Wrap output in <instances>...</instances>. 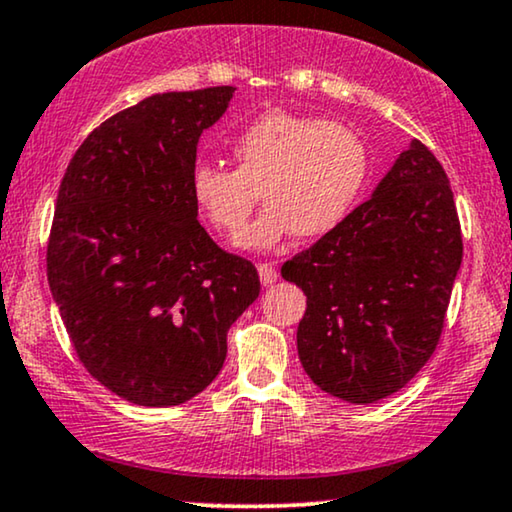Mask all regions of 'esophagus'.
<instances>
[{
    "mask_svg": "<svg viewBox=\"0 0 512 512\" xmlns=\"http://www.w3.org/2000/svg\"><path fill=\"white\" fill-rule=\"evenodd\" d=\"M257 271H260V281L264 285H271V283L278 281V269L274 267V264L260 262V264H257Z\"/></svg>",
    "mask_w": 512,
    "mask_h": 512,
    "instance_id": "obj_1",
    "label": "esophagus"
}]
</instances>
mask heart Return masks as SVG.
<instances>
[{
  "instance_id": "obj_1",
  "label": "heart",
  "mask_w": 512,
  "mask_h": 512,
  "mask_svg": "<svg viewBox=\"0 0 512 512\" xmlns=\"http://www.w3.org/2000/svg\"><path fill=\"white\" fill-rule=\"evenodd\" d=\"M231 152L236 168L199 163L189 189L210 227L231 241L243 236L262 192L269 206L243 238L252 248H274L290 234H332L370 185V147L339 121L271 109L243 128Z\"/></svg>"
}]
</instances>
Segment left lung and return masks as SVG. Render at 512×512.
Here are the masks:
<instances>
[{
    "label": "left lung",
    "mask_w": 512,
    "mask_h": 512,
    "mask_svg": "<svg viewBox=\"0 0 512 512\" xmlns=\"http://www.w3.org/2000/svg\"><path fill=\"white\" fill-rule=\"evenodd\" d=\"M461 257L445 168L414 140L372 199L283 264L306 295L297 351L313 384L356 405L400 391L440 342Z\"/></svg>",
    "instance_id": "obj_1"
}]
</instances>
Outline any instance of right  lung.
<instances>
[{"instance_id": "right-lung-1", "label": "right lung", "mask_w": 512, "mask_h": 512, "mask_svg": "<svg viewBox=\"0 0 512 512\" xmlns=\"http://www.w3.org/2000/svg\"><path fill=\"white\" fill-rule=\"evenodd\" d=\"M234 86L159 93L117 112L74 152L60 182L46 274L93 379L128 403L199 395L227 358V330L260 295L245 257L196 220L189 177L201 133Z\"/></svg>"}]
</instances>
